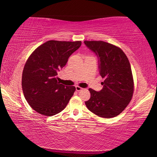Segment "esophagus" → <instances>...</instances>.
Wrapping results in <instances>:
<instances>
[{
	"label": "esophagus",
	"instance_id": "34e87169",
	"mask_svg": "<svg viewBox=\"0 0 157 157\" xmlns=\"http://www.w3.org/2000/svg\"><path fill=\"white\" fill-rule=\"evenodd\" d=\"M75 88H76V90H77V92H79V91H80V90H83V88H82L80 87V86H76Z\"/></svg>",
	"mask_w": 157,
	"mask_h": 157
}]
</instances>
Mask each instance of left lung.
<instances>
[{"instance_id": "obj_1", "label": "left lung", "mask_w": 157, "mask_h": 157, "mask_svg": "<svg viewBox=\"0 0 157 157\" xmlns=\"http://www.w3.org/2000/svg\"><path fill=\"white\" fill-rule=\"evenodd\" d=\"M84 43L98 56L99 74L104 78L100 91L89 88L91 96L85 104L99 117H115L124 110L134 92L129 60L120 48L106 42L85 40Z\"/></svg>"}]
</instances>
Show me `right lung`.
Here are the masks:
<instances>
[{
  "label": "right lung",
  "mask_w": 157,
  "mask_h": 157,
  "mask_svg": "<svg viewBox=\"0 0 157 157\" xmlns=\"http://www.w3.org/2000/svg\"><path fill=\"white\" fill-rule=\"evenodd\" d=\"M81 44V41L48 40L28 58L21 86L27 103L37 113L51 117L67 106L76 88L60 84L57 75Z\"/></svg>",
  "instance_id": "1"
}]
</instances>
